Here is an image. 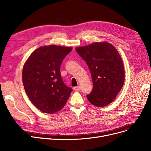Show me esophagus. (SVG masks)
Masks as SVG:
<instances>
[{"label":"esophagus","mask_w":151,"mask_h":151,"mask_svg":"<svg viewBox=\"0 0 151 151\" xmlns=\"http://www.w3.org/2000/svg\"><path fill=\"white\" fill-rule=\"evenodd\" d=\"M80 86H76V87H74L73 88V90L76 91H80Z\"/></svg>","instance_id":"esophagus-1"}]
</instances>
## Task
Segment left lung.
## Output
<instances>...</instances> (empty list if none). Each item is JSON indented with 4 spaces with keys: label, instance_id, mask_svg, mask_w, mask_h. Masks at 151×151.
Here are the masks:
<instances>
[{
    "label": "left lung",
    "instance_id": "8db88e82",
    "mask_svg": "<svg viewBox=\"0 0 151 151\" xmlns=\"http://www.w3.org/2000/svg\"><path fill=\"white\" fill-rule=\"evenodd\" d=\"M90 70L93 83L87 96L92 105L104 107L111 104L125 81L124 65L116 47L106 42H95L75 48Z\"/></svg>",
    "mask_w": 151,
    "mask_h": 151
}]
</instances>
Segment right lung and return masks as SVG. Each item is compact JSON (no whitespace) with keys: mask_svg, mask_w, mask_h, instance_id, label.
<instances>
[{"mask_svg":"<svg viewBox=\"0 0 151 151\" xmlns=\"http://www.w3.org/2000/svg\"><path fill=\"white\" fill-rule=\"evenodd\" d=\"M72 49L54 45L41 46L24 64L22 80L26 93L43 113L54 114L62 109L72 92L63 83L60 73L62 60Z\"/></svg>","mask_w":151,"mask_h":151,"instance_id":"obj_1","label":"right lung"}]
</instances>
